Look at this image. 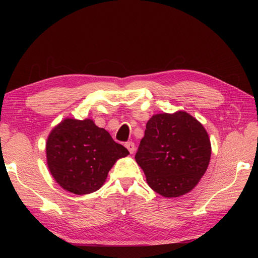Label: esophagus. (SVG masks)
Masks as SVG:
<instances>
[{
  "mask_svg": "<svg viewBox=\"0 0 258 258\" xmlns=\"http://www.w3.org/2000/svg\"><path fill=\"white\" fill-rule=\"evenodd\" d=\"M124 146L127 147V150L129 151L130 154H134V153H135L136 146H135V143H134V142H127L126 144H124Z\"/></svg>",
  "mask_w": 258,
  "mask_h": 258,
  "instance_id": "1",
  "label": "esophagus"
}]
</instances>
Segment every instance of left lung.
I'll return each instance as SVG.
<instances>
[{
	"label": "left lung",
	"mask_w": 258,
	"mask_h": 258,
	"mask_svg": "<svg viewBox=\"0 0 258 258\" xmlns=\"http://www.w3.org/2000/svg\"><path fill=\"white\" fill-rule=\"evenodd\" d=\"M210 158L208 132L183 111L152 116L136 154L148 186L167 198L189 192L206 173Z\"/></svg>",
	"instance_id": "obj_1"
}]
</instances>
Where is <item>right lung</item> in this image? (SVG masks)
Instances as JSON below:
<instances>
[{
	"mask_svg": "<svg viewBox=\"0 0 258 258\" xmlns=\"http://www.w3.org/2000/svg\"><path fill=\"white\" fill-rule=\"evenodd\" d=\"M129 152L92 119L66 118L54 127L46 142L47 166L62 188L87 195L102 187L108 171Z\"/></svg>",
	"mask_w": 258,
	"mask_h": 258,
	"instance_id": "right-lung-1",
	"label": "right lung"
}]
</instances>
